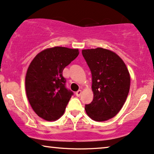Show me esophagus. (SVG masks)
<instances>
[{"mask_svg": "<svg viewBox=\"0 0 154 154\" xmlns=\"http://www.w3.org/2000/svg\"><path fill=\"white\" fill-rule=\"evenodd\" d=\"M81 94H82V91L81 90H78L77 91H76V93H75L76 96H77V97H79L81 95Z\"/></svg>", "mask_w": 154, "mask_h": 154, "instance_id": "obj_1", "label": "esophagus"}]
</instances>
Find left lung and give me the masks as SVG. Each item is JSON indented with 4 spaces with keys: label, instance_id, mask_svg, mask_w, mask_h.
<instances>
[{
    "label": "left lung",
    "instance_id": "left-lung-1",
    "mask_svg": "<svg viewBox=\"0 0 154 154\" xmlns=\"http://www.w3.org/2000/svg\"><path fill=\"white\" fill-rule=\"evenodd\" d=\"M90 69L94 97L85 111L91 119L104 122L115 116L122 108L130 89V75L119 56L111 50L97 48L82 50Z\"/></svg>",
    "mask_w": 154,
    "mask_h": 154
}]
</instances>
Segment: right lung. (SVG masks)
Listing matches in <instances>:
<instances>
[{
    "instance_id": "obj_1",
    "label": "right lung",
    "mask_w": 154,
    "mask_h": 154,
    "mask_svg": "<svg viewBox=\"0 0 154 154\" xmlns=\"http://www.w3.org/2000/svg\"><path fill=\"white\" fill-rule=\"evenodd\" d=\"M79 54L78 49L54 47L32 60L25 76V90L37 115L46 121L63 116L73 92L66 88L63 69Z\"/></svg>"
}]
</instances>
